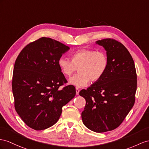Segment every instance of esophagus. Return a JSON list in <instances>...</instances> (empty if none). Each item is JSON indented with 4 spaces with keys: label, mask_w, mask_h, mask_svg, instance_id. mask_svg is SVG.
Masks as SVG:
<instances>
[{
    "label": "esophagus",
    "mask_w": 149,
    "mask_h": 149,
    "mask_svg": "<svg viewBox=\"0 0 149 149\" xmlns=\"http://www.w3.org/2000/svg\"><path fill=\"white\" fill-rule=\"evenodd\" d=\"M75 91H76V94L77 95H79V89L78 88V87H76L75 88Z\"/></svg>",
    "instance_id": "esophagus-1"
}]
</instances>
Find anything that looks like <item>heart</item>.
Wrapping results in <instances>:
<instances>
[{"label":"heart","instance_id":"obj_1","mask_svg":"<svg viewBox=\"0 0 149 149\" xmlns=\"http://www.w3.org/2000/svg\"><path fill=\"white\" fill-rule=\"evenodd\" d=\"M71 60L61 57L58 66L62 74L69 77L78 68L79 74L69 80V83L83 87L91 82L99 81L105 73L108 60L106 53L92 49H81L71 55Z\"/></svg>","mask_w":149,"mask_h":149}]
</instances>
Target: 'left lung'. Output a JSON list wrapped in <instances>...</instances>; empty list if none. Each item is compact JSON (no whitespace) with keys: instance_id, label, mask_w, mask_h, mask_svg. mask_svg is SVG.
I'll return each instance as SVG.
<instances>
[{"instance_id":"left-lung-1","label":"left lung","mask_w":149,"mask_h":149,"mask_svg":"<svg viewBox=\"0 0 149 149\" xmlns=\"http://www.w3.org/2000/svg\"><path fill=\"white\" fill-rule=\"evenodd\" d=\"M96 43L106 51L108 67L99 81L79 94L86 101L83 123L102 133L116 128L127 116L135 103L137 80L134 61L123 44L111 38Z\"/></svg>"}]
</instances>
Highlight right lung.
Returning a JSON list of instances; mask_svg holds the SVG:
<instances>
[{"mask_svg":"<svg viewBox=\"0 0 149 149\" xmlns=\"http://www.w3.org/2000/svg\"><path fill=\"white\" fill-rule=\"evenodd\" d=\"M70 48L52 38L42 37L22 49L15 62L12 89L14 107L26 125L42 130L55 124L62 107L76 94L67 82L58 60Z\"/></svg>","mask_w":149,"mask_h":149,"instance_id":"1","label":"right lung"}]
</instances>
